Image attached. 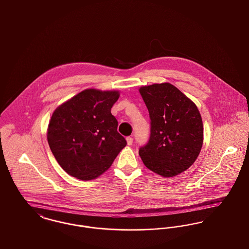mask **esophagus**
<instances>
[{
    "instance_id": "esophagus-1",
    "label": "esophagus",
    "mask_w": 249,
    "mask_h": 249,
    "mask_svg": "<svg viewBox=\"0 0 249 249\" xmlns=\"http://www.w3.org/2000/svg\"><path fill=\"white\" fill-rule=\"evenodd\" d=\"M126 140H127V144H128V145H132L133 142H134V138H133L132 136H128V137L126 138Z\"/></svg>"
}]
</instances>
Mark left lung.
Instances as JSON below:
<instances>
[{
	"mask_svg": "<svg viewBox=\"0 0 249 249\" xmlns=\"http://www.w3.org/2000/svg\"><path fill=\"white\" fill-rule=\"evenodd\" d=\"M151 118V134L139 149L144 165L153 172L172 177L188 170L203 145L204 129L198 108L171 83L139 89Z\"/></svg>",
	"mask_w": 249,
	"mask_h": 249,
	"instance_id": "8db88e82",
	"label": "left lung"
}]
</instances>
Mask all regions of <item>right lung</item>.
Listing matches in <instances>:
<instances>
[{
  "label": "right lung",
  "instance_id": "obj_1",
  "mask_svg": "<svg viewBox=\"0 0 249 249\" xmlns=\"http://www.w3.org/2000/svg\"><path fill=\"white\" fill-rule=\"evenodd\" d=\"M117 91L87 89L57 107L47 140L59 166L73 177L92 180L106 172L127 145L111 113Z\"/></svg>",
  "mask_w": 249,
  "mask_h": 249
}]
</instances>
